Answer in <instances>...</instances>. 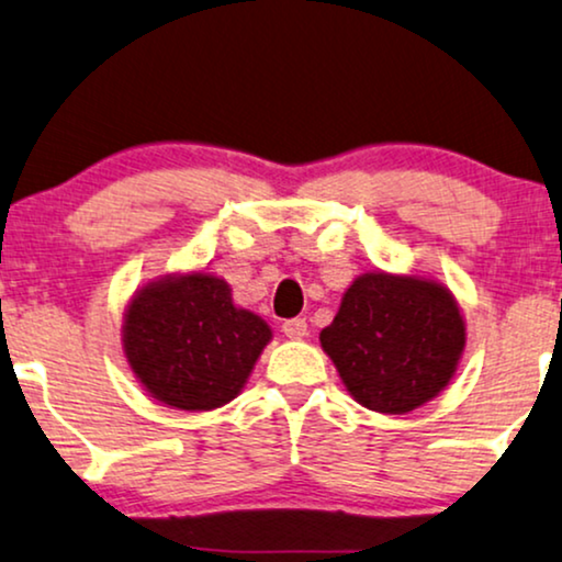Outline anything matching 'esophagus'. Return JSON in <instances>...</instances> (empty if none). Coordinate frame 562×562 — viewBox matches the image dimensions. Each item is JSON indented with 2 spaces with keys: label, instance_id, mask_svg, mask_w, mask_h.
<instances>
[{
  "label": "esophagus",
  "instance_id": "esophagus-1",
  "mask_svg": "<svg viewBox=\"0 0 562 562\" xmlns=\"http://www.w3.org/2000/svg\"><path fill=\"white\" fill-rule=\"evenodd\" d=\"M282 331H285L288 339H303L308 334V324H305V318H288L282 324Z\"/></svg>",
  "mask_w": 562,
  "mask_h": 562
}]
</instances>
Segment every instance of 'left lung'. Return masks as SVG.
<instances>
[{
    "mask_svg": "<svg viewBox=\"0 0 562 562\" xmlns=\"http://www.w3.org/2000/svg\"><path fill=\"white\" fill-rule=\"evenodd\" d=\"M318 339L355 402L407 415L449 386L467 324L443 282L375 269L355 277Z\"/></svg>",
    "mask_w": 562,
    "mask_h": 562,
    "instance_id": "left-lung-1",
    "label": "left lung"
}]
</instances>
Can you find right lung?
Segmentation results:
<instances>
[{
	"label": "right lung",
	"mask_w": 562,
	"mask_h": 562,
	"mask_svg": "<svg viewBox=\"0 0 562 562\" xmlns=\"http://www.w3.org/2000/svg\"><path fill=\"white\" fill-rule=\"evenodd\" d=\"M269 342L265 318L233 303L228 282L204 269L147 282L124 311L122 347L134 379L183 412L236 400Z\"/></svg>",
	"instance_id": "1"
}]
</instances>
